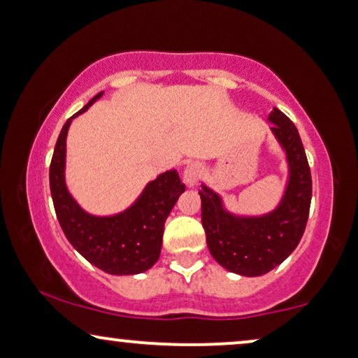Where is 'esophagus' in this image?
<instances>
[{
	"label": "esophagus",
	"instance_id": "1",
	"mask_svg": "<svg viewBox=\"0 0 358 358\" xmlns=\"http://www.w3.org/2000/svg\"><path fill=\"white\" fill-rule=\"evenodd\" d=\"M202 173V166L199 162H189L182 171V180L187 187H194L197 184L199 178H201Z\"/></svg>",
	"mask_w": 358,
	"mask_h": 358
}]
</instances>
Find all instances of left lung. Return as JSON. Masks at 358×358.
Masks as SVG:
<instances>
[{
  "mask_svg": "<svg viewBox=\"0 0 358 358\" xmlns=\"http://www.w3.org/2000/svg\"><path fill=\"white\" fill-rule=\"evenodd\" d=\"M271 133L285 151L287 178L275 208L258 215L230 210L224 197L201 184L202 225L208 252L220 266L240 276H262L298 247L308 224L313 179L298 128L282 111L268 115Z\"/></svg>",
  "mask_w": 358,
  "mask_h": 358,
  "instance_id": "obj_1",
  "label": "left lung"
}]
</instances>
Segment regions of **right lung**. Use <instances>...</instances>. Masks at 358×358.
<instances>
[{
	"instance_id": "right-lung-1",
	"label": "right lung",
	"mask_w": 358,
	"mask_h": 358,
	"mask_svg": "<svg viewBox=\"0 0 358 358\" xmlns=\"http://www.w3.org/2000/svg\"><path fill=\"white\" fill-rule=\"evenodd\" d=\"M101 95L103 92L69 118L60 129L49 169L50 196L67 240L88 263L108 275H139L159 259L166 219L185 187L178 171L173 169L150 180L136 201L122 212L95 215L76 201L66 180L67 133L73 118L85 113Z\"/></svg>"
}]
</instances>
